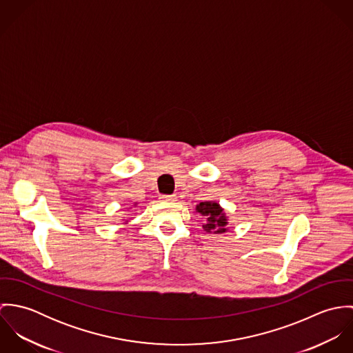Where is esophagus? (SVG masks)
<instances>
[{
  "label": "esophagus",
  "instance_id": "obj_1",
  "mask_svg": "<svg viewBox=\"0 0 353 353\" xmlns=\"http://www.w3.org/2000/svg\"><path fill=\"white\" fill-rule=\"evenodd\" d=\"M160 199H161V201L164 202H174L176 200V197L174 194H171V196H161Z\"/></svg>",
  "mask_w": 353,
  "mask_h": 353
}]
</instances>
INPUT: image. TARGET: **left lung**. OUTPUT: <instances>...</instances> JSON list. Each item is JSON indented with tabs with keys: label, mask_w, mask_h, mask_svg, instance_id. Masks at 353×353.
I'll return each instance as SVG.
<instances>
[{
	"label": "left lung",
	"mask_w": 353,
	"mask_h": 353,
	"mask_svg": "<svg viewBox=\"0 0 353 353\" xmlns=\"http://www.w3.org/2000/svg\"><path fill=\"white\" fill-rule=\"evenodd\" d=\"M196 210L206 219V224L202 225V228L206 232L213 234H223L227 231V216L224 213V209L213 201L200 202L196 206Z\"/></svg>",
	"instance_id": "left-lung-1"
}]
</instances>
